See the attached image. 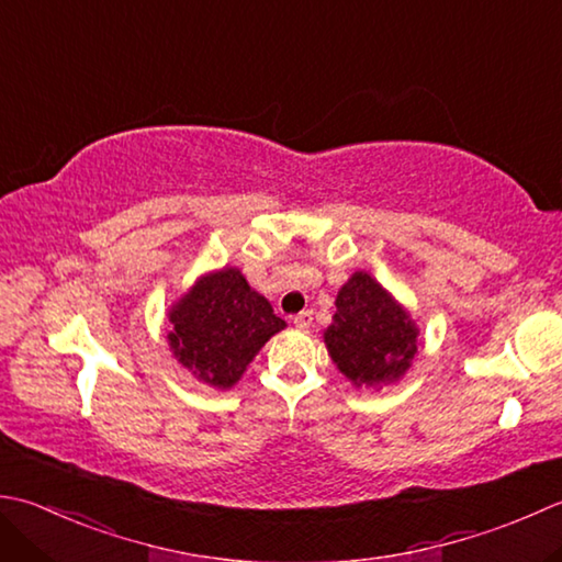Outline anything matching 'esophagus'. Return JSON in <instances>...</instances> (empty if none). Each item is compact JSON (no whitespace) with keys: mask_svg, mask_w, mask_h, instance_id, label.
<instances>
[{"mask_svg":"<svg viewBox=\"0 0 562 562\" xmlns=\"http://www.w3.org/2000/svg\"><path fill=\"white\" fill-rule=\"evenodd\" d=\"M292 324L300 328V331H306V328L312 326V312H300L292 318Z\"/></svg>","mask_w":562,"mask_h":562,"instance_id":"34e87169","label":"esophagus"}]
</instances>
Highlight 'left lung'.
Listing matches in <instances>:
<instances>
[{
	"instance_id": "obj_1",
	"label": "left lung",
	"mask_w": 562,
	"mask_h": 562,
	"mask_svg": "<svg viewBox=\"0 0 562 562\" xmlns=\"http://www.w3.org/2000/svg\"><path fill=\"white\" fill-rule=\"evenodd\" d=\"M338 370L358 387L404 375L416 353V326L368 272H356L336 296L334 324L324 334Z\"/></svg>"
}]
</instances>
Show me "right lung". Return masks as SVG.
Here are the masks:
<instances>
[{
    "instance_id": "add662e5",
    "label": "right lung",
    "mask_w": 562,
    "mask_h": 562,
    "mask_svg": "<svg viewBox=\"0 0 562 562\" xmlns=\"http://www.w3.org/2000/svg\"><path fill=\"white\" fill-rule=\"evenodd\" d=\"M170 348L212 387L228 390L266 340L284 328L280 316L236 268L206 274L170 312Z\"/></svg>"
}]
</instances>
